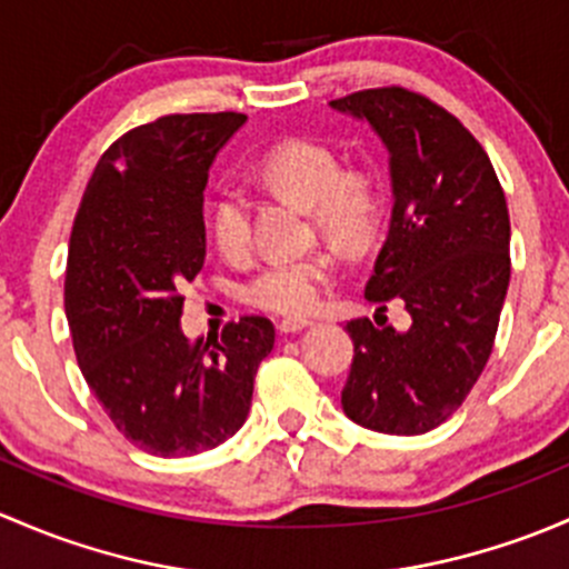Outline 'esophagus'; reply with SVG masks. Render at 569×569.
I'll list each match as a JSON object with an SVG mask.
<instances>
[{
  "mask_svg": "<svg viewBox=\"0 0 569 569\" xmlns=\"http://www.w3.org/2000/svg\"><path fill=\"white\" fill-rule=\"evenodd\" d=\"M312 326V320L307 318H284L279 320V331L282 333H296V331H303V328Z\"/></svg>",
  "mask_w": 569,
  "mask_h": 569,
  "instance_id": "34e87169",
  "label": "esophagus"
}]
</instances>
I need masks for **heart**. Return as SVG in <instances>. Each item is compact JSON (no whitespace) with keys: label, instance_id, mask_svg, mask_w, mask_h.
Masks as SVG:
<instances>
[{"label":"heart","instance_id":"heart-1","mask_svg":"<svg viewBox=\"0 0 569 569\" xmlns=\"http://www.w3.org/2000/svg\"><path fill=\"white\" fill-rule=\"evenodd\" d=\"M257 178L312 208L320 230L339 243H367L383 216L386 186L378 167L367 161L342 163L331 144L315 139H287L268 150L257 163ZM251 197L238 186H224L216 194L208 210V227L221 254H246L251 243ZM333 271L337 262L328 254L271 260L246 279L241 298L266 312H307L318 303Z\"/></svg>","mask_w":569,"mask_h":569}]
</instances>
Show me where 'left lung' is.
Masks as SVG:
<instances>
[{"mask_svg": "<svg viewBox=\"0 0 569 569\" xmlns=\"http://www.w3.org/2000/svg\"><path fill=\"white\" fill-rule=\"evenodd\" d=\"M331 107L367 120L389 150V238L375 260L367 301L397 298L408 331L350 320L353 365L342 408L386 436L443 425L493 353L509 287V210L482 144L430 98L375 87Z\"/></svg>", "mask_w": 569, "mask_h": 569, "instance_id": "8db88e82", "label": "left lung"}]
</instances>
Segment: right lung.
Instances as JSON below:
<instances>
[{"mask_svg":"<svg viewBox=\"0 0 569 569\" xmlns=\"http://www.w3.org/2000/svg\"><path fill=\"white\" fill-rule=\"evenodd\" d=\"M238 111L167 114L101 156L70 230L66 315L87 386L117 430L158 458L236 436L273 323L243 315L221 339L180 331L186 282L202 271V191Z\"/></svg>","mask_w":569,"mask_h":569,"instance_id":"add662e5","label":"right lung"}]
</instances>
